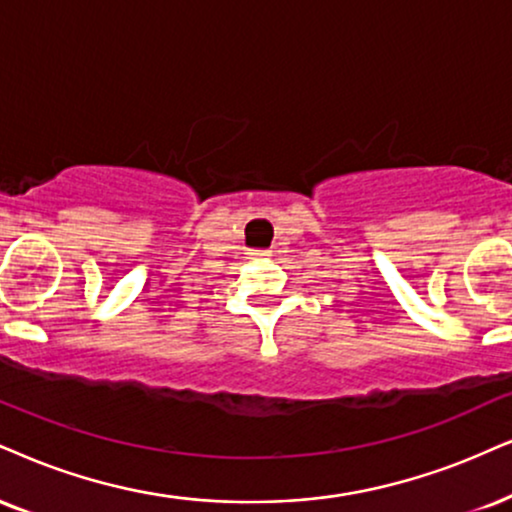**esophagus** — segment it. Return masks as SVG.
Returning <instances> with one entry per match:
<instances>
[{"mask_svg": "<svg viewBox=\"0 0 512 512\" xmlns=\"http://www.w3.org/2000/svg\"><path fill=\"white\" fill-rule=\"evenodd\" d=\"M251 256H256V258H268L270 251H268V249H263V251H251Z\"/></svg>", "mask_w": 512, "mask_h": 512, "instance_id": "obj_1", "label": "esophagus"}]
</instances>
